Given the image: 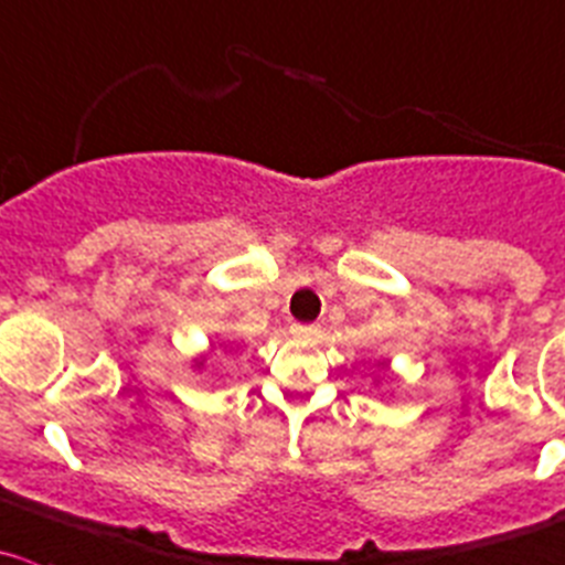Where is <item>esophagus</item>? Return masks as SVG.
Here are the masks:
<instances>
[{
    "instance_id": "esophagus-1",
    "label": "esophagus",
    "mask_w": 565,
    "mask_h": 565,
    "mask_svg": "<svg viewBox=\"0 0 565 565\" xmlns=\"http://www.w3.org/2000/svg\"><path fill=\"white\" fill-rule=\"evenodd\" d=\"M317 331H320V328H317V326H300V322H295V326H292L295 337H303V339L317 337Z\"/></svg>"
}]
</instances>
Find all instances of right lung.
I'll use <instances>...</instances> for the list:
<instances>
[{
	"instance_id": "1",
	"label": "right lung",
	"mask_w": 565,
	"mask_h": 565,
	"mask_svg": "<svg viewBox=\"0 0 565 565\" xmlns=\"http://www.w3.org/2000/svg\"><path fill=\"white\" fill-rule=\"evenodd\" d=\"M223 348H226V342H223ZM204 361H206V353L195 355V359H193V366H195V370H204Z\"/></svg>"
}]
</instances>
